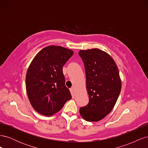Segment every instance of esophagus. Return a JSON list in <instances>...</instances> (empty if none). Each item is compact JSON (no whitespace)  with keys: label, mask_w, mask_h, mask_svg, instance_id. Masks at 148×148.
<instances>
[{"label":"esophagus","mask_w":148,"mask_h":148,"mask_svg":"<svg viewBox=\"0 0 148 148\" xmlns=\"http://www.w3.org/2000/svg\"><path fill=\"white\" fill-rule=\"evenodd\" d=\"M70 92H71V95H72V97H74V95H73V91H74V88H70Z\"/></svg>","instance_id":"1"}]
</instances>
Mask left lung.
Here are the masks:
<instances>
[{
  "label": "left lung",
  "instance_id": "obj_1",
  "mask_svg": "<svg viewBox=\"0 0 148 148\" xmlns=\"http://www.w3.org/2000/svg\"><path fill=\"white\" fill-rule=\"evenodd\" d=\"M84 65L89 103L79 109L83 119L98 122L113 109L122 88L118 67L109 53L99 49L80 50Z\"/></svg>",
  "mask_w": 148,
  "mask_h": 148
}]
</instances>
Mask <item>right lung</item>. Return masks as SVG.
<instances>
[{
	"mask_svg": "<svg viewBox=\"0 0 148 148\" xmlns=\"http://www.w3.org/2000/svg\"><path fill=\"white\" fill-rule=\"evenodd\" d=\"M73 53L64 47L49 46L31 62L26 75V89L30 104L39 114L51 117L71 99L62 68Z\"/></svg>",
	"mask_w": 148,
	"mask_h": 148,
	"instance_id": "right-lung-1",
	"label": "right lung"
}]
</instances>
